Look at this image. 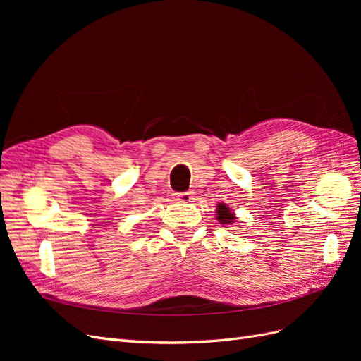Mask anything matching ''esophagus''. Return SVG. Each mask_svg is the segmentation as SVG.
I'll return each mask as SVG.
<instances>
[{
  "instance_id": "obj_1",
  "label": "esophagus",
  "mask_w": 361,
  "mask_h": 361,
  "mask_svg": "<svg viewBox=\"0 0 361 361\" xmlns=\"http://www.w3.org/2000/svg\"><path fill=\"white\" fill-rule=\"evenodd\" d=\"M173 197H174V200H178L180 203H190L192 199V192H188V191L187 192H174Z\"/></svg>"
}]
</instances>
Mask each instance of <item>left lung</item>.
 Segmentation results:
<instances>
[{
  "mask_svg": "<svg viewBox=\"0 0 361 361\" xmlns=\"http://www.w3.org/2000/svg\"><path fill=\"white\" fill-rule=\"evenodd\" d=\"M216 218L220 220L223 224H227V223H233L235 220V215L228 211V207H226L223 203L216 206Z\"/></svg>",
  "mask_w": 361,
  "mask_h": 361,
  "instance_id": "1",
  "label": "left lung"
}]
</instances>
